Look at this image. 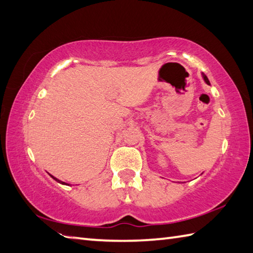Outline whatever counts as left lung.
I'll use <instances>...</instances> for the list:
<instances>
[{"instance_id": "1", "label": "left lung", "mask_w": 253, "mask_h": 253, "mask_svg": "<svg viewBox=\"0 0 253 253\" xmlns=\"http://www.w3.org/2000/svg\"><path fill=\"white\" fill-rule=\"evenodd\" d=\"M202 77H203V80H205V81H206V83H207V84H210L209 80H208V78H207V75H206V74H202Z\"/></svg>"}]
</instances>
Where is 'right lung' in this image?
Listing matches in <instances>:
<instances>
[{"label":"right lung","mask_w":253,"mask_h":253,"mask_svg":"<svg viewBox=\"0 0 253 253\" xmlns=\"http://www.w3.org/2000/svg\"><path fill=\"white\" fill-rule=\"evenodd\" d=\"M51 175V174H50ZM52 176V178L53 179H54L55 181H57V182H59V183H61V184H65V185H69L68 183H65V182H63V181H61V180H59V179H56V178H54V176H53V175H51Z\"/></svg>","instance_id":"right-lung-1"}]
</instances>
